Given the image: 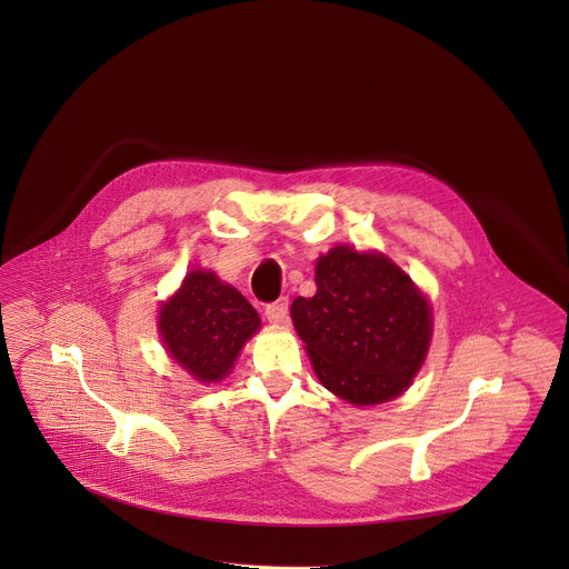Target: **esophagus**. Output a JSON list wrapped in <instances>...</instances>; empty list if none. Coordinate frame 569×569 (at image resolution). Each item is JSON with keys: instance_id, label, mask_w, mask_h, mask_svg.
Returning a JSON list of instances; mask_svg holds the SVG:
<instances>
[{"instance_id": "1", "label": "esophagus", "mask_w": 569, "mask_h": 569, "mask_svg": "<svg viewBox=\"0 0 569 569\" xmlns=\"http://www.w3.org/2000/svg\"><path fill=\"white\" fill-rule=\"evenodd\" d=\"M266 317L270 323H286L288 321V299H279L266 308Z\"/></svg>"}]
</instances>
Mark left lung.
Returning a JSON list of instances; mask_svg holds the SVG:
<instances>
[{
	"label": "left lung",
	"instance_id": "left-lung-1",
	"mask_svg": "<svg viewBox=\"0 0 569 569\" xmlns=\"http://www.w3.org/2000/svg\"><path fill=\"white\" fill-rule=\"evenodd\" d=\"M317 292L290 315L321 385L378 405L412 385L432 340L426 295L380 252L338 246L317 259Z\"/></svg>",
	"mask_w": 569,
	"mask_h": 569
}]
</instances>
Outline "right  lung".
Listing matches in <instances>:
<instances>
[{
	"instance_id": "right-lung-1",
	"label": "right lung",
	"mask_w": 569,
	"mask_h": 569,
	"mask_svg": "<svg viewBox=\"0 0 569 569\" xmlns=\"http://www.w3.org/2000/svg\"><path fill=\"white\" fill-rule=\"evenodd\" d=\"M259 327L252 303L216 272L200 268L161 303L157 319L169 356L200 382H220Z\"/></svg>"
}]
</instances>
